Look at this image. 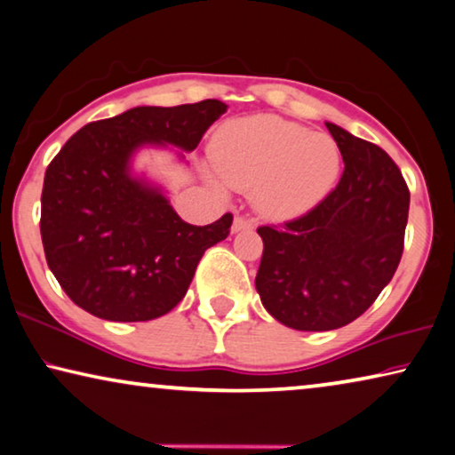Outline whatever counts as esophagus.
<instances>
[{
	"mask_svg": "<svg viewBox=\"0 0 455 455\" xmlns=\"http://www.w3.org/2000/svg\"><path fill=\"white\" fill-rule=\"evenodd\" d=\"M253 227V222H251L249 219H245V216H235L233 220V230L235 233H239V230H247Z\"/></svg>",
	"mask_w": 455,
	"mask_h": 455,
	"instance_id": "1",
	"label": "esophagus"
}]
</instances>
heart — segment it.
Returning <instances> with one entry per match:
<instances>
[{"label": "heart", "mask_w": 455, "mask_h": 455, "mask_svg": "<svg viewBox=\"0 0 455 455\" xmlns=\"http://www.w3.org/2000/svg\"><path fill=\"white\" fill-rule=\"evenodd\" d=\"M210 155L220 180L253 189L255 204L271 219H294L315 208L333 188L341 161L327 134L277 116L233 122Z\"/></svg>", "instance_id": "heart-1"}]
</instances>
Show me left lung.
Listing matches in <instances>:
<instances>
[{"mask_svg":"<svg viewBox=\"0 0 455 455\" xmlns=\"http://www.w3.org/2000/svg\"><path fill=\"white\" fill-rule=\"evenodd\" d=\"M327 128L345 163L339 184L307 214L257 228L255 288L267 313L296 331H331L362 316L401 263L409 220V186L390 155Z\"/></svg>","mask_w":455,"mask_h":455,"instance_id":"1","label":"left lung"}]
</instances>
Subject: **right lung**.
<instances>
[{"mask_svg": "<svg viewBox=\"0 0 455 455\" xmlns=\"http://www.w3.org/2000/svg\"><path fill=\"white\" fill-rule=\"evenodd\" d=\"M225 112L220 100L132 108L85 124L51 161L40 236L46 263L77 307L116 323L153 321L178 307L204 251L228 236L233 214L188 225L159 189L131 178L128 161L140 145L194 151Z\"/></svg>", "mask_w": 455, "mask_h": 455, "instance_id": "obj_1", "label": "right lung"}]
</instances>
